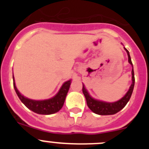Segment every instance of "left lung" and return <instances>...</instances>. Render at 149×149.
I'll return each mask as SVG.
<instances>
[{"label": "left lung", "mask_w": 149, "mask_h": 149, "mask_svg": "<svg viewBox=\"0 0 149 149\" xmlns=\"http://www.w3.org/2000/svg\"><path fill=\"white\" fill-rule=\"evenodd\" d=\"M127 51V56H128V62L131 64L133 66L132 62H131V56H130V54L129 51H127L126 48H125ZM132 84L130 86V89L127 91V93L126 95L124 96L122 99L119 101L114 102V103H107V102H103V101H99L97 100L93 99V98H91L89 93H87V91L84 88V85H83L82 91L84 93L85 98H86V104L87 106L89 107V108L90 109L93 113L98 115H113L119 111H120L123 107H125L128 101L131 98V96L132 95L133 90H134V82H135V78H134V68L132 69Z\"/></svg>", "instance_id": "1"}]
</instances>
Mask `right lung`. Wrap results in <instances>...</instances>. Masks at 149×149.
Instances as JSON below:
<instances>
[{
    "mask_svg": "<svg viewBox=\"0 0 149 149\" xmlns=\"http://www.w3.org/2000/svg\"><path fill=\"white\" fill-rule=\"evenodd\" d=\"M70 84L71 81L64 83L61 89L59 91V93L51 99L45 100V101H34V100H30L27 98H24L23 95L20 94L15 86L14 77H13L14 89L22 103L25 105L27 108L33 111L34 113H36L38 114H42V115H50V114L55 113L63 107L65 97H66V95L69 89Z\"/></svg>",
    "mask_w": 149,
    "mask_h": 149,
    "instance_id": "obj_1",
    "label": "right lung"
}]
</instances>
